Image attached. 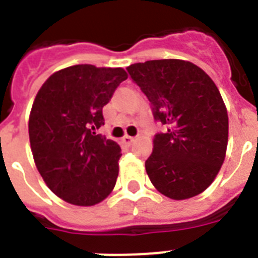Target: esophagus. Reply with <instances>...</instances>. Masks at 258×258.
<instances>
[{"label":"esophagus","instance_id":"34e87169","mask_svg":"<svg viewBox=\"0 0 258 258\" xmlns=\"http://www.w3.org/2000/svg\"><path fill=\"white\" fill-rule=\"evenodd\" d=\"M134 140H135V138H133V136L125 135L124 138L122 139V142L125 144V146H131V144L134 143Z\"/></svg>","mask_w":258,"mask_h":258}]
</instances>
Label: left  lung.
Instances as JSON below:
<instances>
[{
    "instance_id": "1",
    "label": "left lung",
    "mask_w": 258,
    "mask_h": 258,
    "mask_svg": "<svg viewBox=\"0 0 258 258\" xmlns=\"http://www.w3.org/2000/svg\"><path fill=\"white\" fill-rule=\"evenodd\" d=\"M151 102L164 133L154 138L146 171L154 187L173 200L204 192L217 176L228 144V112L215 82L181 59H156L127 68Z\"/></svg>"
}]
</instances>
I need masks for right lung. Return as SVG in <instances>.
I'll return each mask as SVG.
<instances>
[{
    "instance_id": "1",
    "label": "right lung",
    "mask_w": 258,
    "mask_h": 258,
    "mask_svg": "<svg viewBox=\"0 0 258 258\" xmlns=\"http://www.w3.org/2000/svg\"><path fill=\"white\" fill-rule=\"evenodd\" d=\"M122 68L75 64L50 75L35 96L29 138L35 165L51 192L90 207L114 189L120 147L96 130L103 106L127 79Z\"/></svg>"
}]
</instances>
